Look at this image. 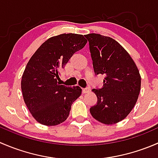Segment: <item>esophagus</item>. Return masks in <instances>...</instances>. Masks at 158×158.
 <instances>
[{"instance_id": "1", "label": "esophagus", "mask_w": 158, "mask_h": 158, "mask_svg": "<svg viewBox=\"0 0 158 158\" xmlns=\"http://www.w3.org/2000/svg\"><path fill=\"white\" fill-rule=\"evenodd\" d=\"M91 91V89L88 87V88H85V89H82V93L85 94V93H88Z\"/></svg>"}]
</instances>
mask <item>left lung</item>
Masks as SVG:
<instances>
[{
    "mask_svg": "<svg viewBox=\"0 0 158 158\" xmlns=\"http://www.w3.org/2000/svg\"><path fill=\"white\" fill-rule=\"evenodd\" d=\"M95 74L105 75L102 89H93L98 102L90 108L92 117L113 125L131 111L141 90V76L136 64L120 44L96 33L85 35Z\"/></svg>",
    "mask_w": 158,
    "mask_h": 158,
    "instance_id": "1",
    "label": "left lung"
}]
</instances>
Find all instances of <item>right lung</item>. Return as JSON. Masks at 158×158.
I'll list each match as a JSON object with an SVG mask.
<instances>
[{
  "label": "right lung",
  "instance_id": "obj_1",
  "mask_svg": "<svg viewBox=\"0 0 158 158\" xmlns=\"http://www.w3.org/2000/svg\"><path fill=\"white\" fill-rule=\"evenodd\" d=\"M87 40L82 34L52 36L36 49L27 64L21 79L23 98L39 123L54 126L69 117L71 106L82 94L79 86L60 85V71Z\"/></svg>",
  "mask_w": 158,
  "mask_h": 158
}]
</instances>
